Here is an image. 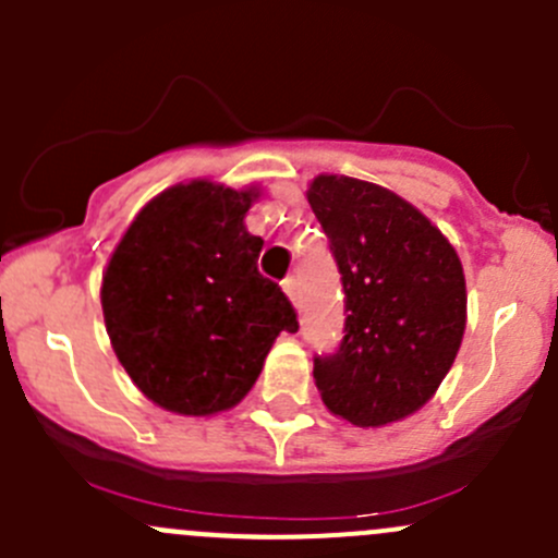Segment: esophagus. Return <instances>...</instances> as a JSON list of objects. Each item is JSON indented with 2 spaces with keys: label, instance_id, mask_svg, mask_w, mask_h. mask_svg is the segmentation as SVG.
Returning <instances> with one entry per match:
<instances>
[{
  "label": "esophagus",
  "instance_id": "obj_1",
  "mask_svg": "<svg viewBox=\"0 0 558 558\" xmlns=\"http://www.w3.org/2000/svg\"><path fill=\"white\" fill-rule=\"evenodd\" d=\"M283 291L289 294L291 302H300L302 300V289H300V278L296 275H291V278L283 280Z\"/></svg>",
  "mask_w": 558,
  "mask_h": 558
}]
</instances>
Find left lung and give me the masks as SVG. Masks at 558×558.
<instances>
[{
	"label": "left lung",
	"mask_w": 558,
	"mask_h": 558,
	"mask_svg": "<svg viewBox=\"0 0 558 558\" xmlns=\"http://www.w3.org/2000/svg\"><path fill=\"white\" fill-rule=\"evenodd\" d=\"M307 202L345 291L342 340L313 359L315 386L340 418L386 426L429 402L459 353L461 262L429 218L375 183L318 174Z\"/></svg>",
	"instance_id": "obj_1"
}]
</instances>
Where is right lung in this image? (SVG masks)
I'll return each mask as SVG.
<instances>
[{
    "instance_id": "1",
    "label": "right lung",
    "mask_w": 558,
    "mask_h": 558,
    "mask_svg": "<svg viewBox=\"0 0 558 558\" xmlns=\"http://www.w3.org/2000/svg\"><path fill=\"white\" fill-rule=\"evenodd\" d=\"M256 196L207 180L172 185L140 210L107 264L112 351L172 413L234 408L275 337L300 329L289 296L256 267L264 240L243 223Z\"/></svg>"
}]
</instances>
